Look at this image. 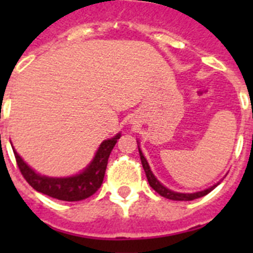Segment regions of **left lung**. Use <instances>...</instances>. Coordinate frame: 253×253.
I'll return each instance as SVG.
<instances>
[{
  "label": "left lung",
  "mask_w": 253,
  "mask_h": 253,
  "mask_svg": "<svg viewBox=\"0 0 253 253\" xmlns=\"http://www.w3.org/2000/svg\"><path fill=\"white\" fill-rule=\"evenodd\" d=\"M139 154H140V161H142L143 169H144V172H146L149 185H151V187L156 191V193H158L161 196H163V198L169 199V200H176V202H189V200H194V199H199V198H202V196H205L216 186V185H214V186L209 187V189L204 190V191H199V193H194V194H181V193L171 191V190H169L167 187L163 186L162 184H160V181L154 177V175L152 173L151 169H149L148 166V162H147V160L142 154L140 149H139Z\"/></svg>",
  "instance_id": "8db88e82"
}]
</instances>
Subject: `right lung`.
Instances as JSON below:
<instances>
[{
    "label": "right lung",
    "instance_id": "1",
    "mask_svg": "<svg viewBox=\"0 0 253 253\" xmlns=\"http://www.w3.org/2000/svg\"><path fill=\"white\" fill-rule=\"evenodd\" d=\"M119 138L120 134H118L111 139L102 142L90 166L80 175L67 178H53L38 175L21 160L16 152L13 151V153H15V158H16V163L21 175L33 189L58 200L80 202V200L90 198L100 189L104 181L107 160L110 157L111 151Z\"/></svg>",
    "mask_w": 253,
    "mask_h": 253
}]
</instances>
